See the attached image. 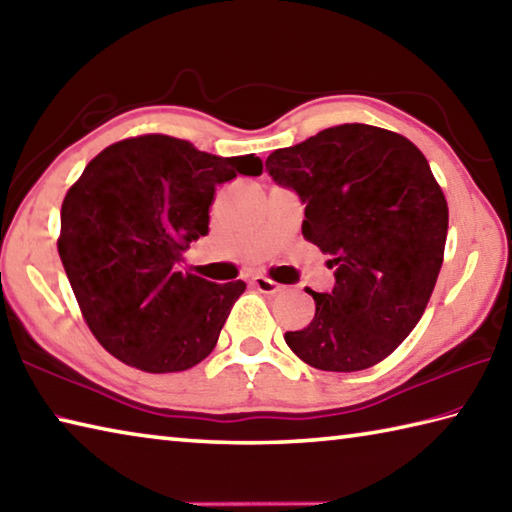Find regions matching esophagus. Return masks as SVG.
Returning a JSON list of instances; mask_svg holds the SVG:
<instances>
[{
    "label": "esophagus",
    "instance_id": "esophagus-1",
    "mask_svg": "<svg viewBox=\"0 0 512 512\" xmlns=\"http://www.w3.org/2000/svg\"><path fill=\"white\" fill-rule=\"evenodd\" d=\"M253 284H255L262 293H275V291H282V288H284L282 284L268 280V277H264V275H257L255 280H253Z\"/></svg>",
    "mask_w": 512,
    "mask_h": 512
}]
</instances>
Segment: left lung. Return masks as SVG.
<instances>
[{
    "mask_svg": "<svg viewBox=\"0 0 512 512\" xmlns=\"http://www.w3.org/2000/svg\"><path fill=\"white\" fill-rule=\"evenodd\" d=\"M266 170L306 203L302 235L336 266L309 291V327L286 345L322 371L378 365L421 320L443 264L448 201L423 152L383 127L347 123L275 150Z\"/></svg>",
    "mask_w": 512,
    "mask_h": 512,
    "instance_id": "8db88e82",
    "label": "left lung"
}]
</instances>
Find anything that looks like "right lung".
<instances>
[{"label":"right lung","instance_id":"add662e5","mask_svg":"<svg viewBox=\"0 0 512 512\" xmlns=\"http://www.w3.org/2000/svg\"><path fill=\"white\" fill-rule=\"evenodd\" d=\"M262 159L212 156L190 141L143 134L91 159L62 201L58 253L89 331L147 374L199 365L246 284L176 271L208 235L217 185L259 176Z\"/></svg>","mask_w":512,"mask_h":512}]
</instances>
